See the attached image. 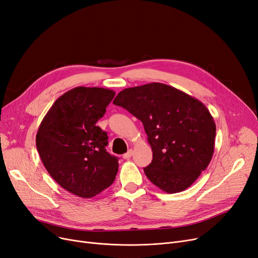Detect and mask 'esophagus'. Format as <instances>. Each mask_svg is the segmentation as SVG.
I'll list each match as a JSON object with an SVG mask.
<instances>
[{"mask_svg": "<svg viewBox=\"0 0 258 258\" xmlns=\"http://www.w3.org/2000/svg\"><path fill=\"white\" fill-rule=\"evenodd\" d=\"M132 154H133V151H132V149H130V150H128V152H127V153L123 154L122 158L125 159V160H129V159L132 157Z\"/></svg>", "mask_w": 258, "mask_h": 258, "instance_id": "34e87169", "label": "esophagus"}]
</instances>
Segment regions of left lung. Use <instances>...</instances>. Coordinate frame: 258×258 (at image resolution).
Wrapping results in <instances>:
<instances>
[{
	"label": "left lung",
	"instance_id": "1",
	"mask_svg": "<svg viewBox=\"0 0 258 258\" xmlns=\"http://www.w3.org/2000/svg\"><path fill=\"white\" fill-rule=\"evenodd\" d=\"M139 118L152 149L146 177L163 191L188 188L207 169L216 125L200 100L160 82L122 90L113 100Z\"/></svg>",
	"mask_w": 258,
	"mask_h": 258
}]
</instances>
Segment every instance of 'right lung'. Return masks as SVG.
<instances>
[{"label": "right lung", "instance_id": "1", "mask_svg": "<svg viewBox=\"0 0 258 258\" xmlns=\"http://www.w3.org/2000/svg\"><path fill=\"white\" fill-rule=\"evenodd\" d=\"M115 92L77 87L61 95L41 121L36 145L44 167L61 187L92 198L114 182L118 160L107 152V132L96 122Z\"/></svg>", "mask_w": 258, "mask_h": 258}]
</instances>
